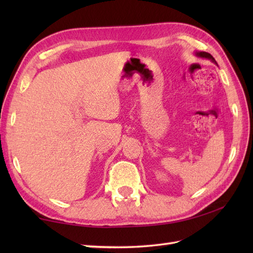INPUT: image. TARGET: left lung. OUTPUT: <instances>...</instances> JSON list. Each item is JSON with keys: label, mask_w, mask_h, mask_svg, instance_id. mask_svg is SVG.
Here are the masks:
<instances>
[{"label": "left lung", "mask_w": 253, "mask_h": 253, "mask_svg": "<svg viewBox=\"0 0 253 253\" xmlns=\"http://www.w3.org/2000/svg\"><path fill=\"white\" fill-rule=\"evenodd\" d=\"M195 55L197 56V57H200V58H207V60H210L211 62H213L214 64H216L217 65V63H216V61L214 60V57L210 54V53H207V52H195Z\"/></svg>", "instance_id": "left-lung-1"}]
</instances>
